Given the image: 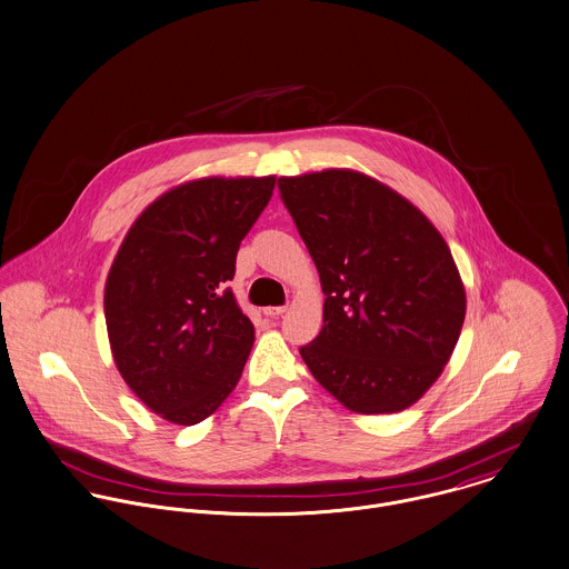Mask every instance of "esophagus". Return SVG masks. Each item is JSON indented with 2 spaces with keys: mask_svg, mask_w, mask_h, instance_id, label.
<instances>
[{
  "mask_svg": "<svg viewBox=\"0 0 569 569\" xmlns=\"http://www.w3.org/2000/svg\"><path fill=\"white\" fill-rule=\"evenodd\" d=\"M288 308L286 306H272V308H263V315L268 318H277V316L283 315Z\"/></svg>",
  "mask_w": 569,
  "mask_h": 569,
  "instance_id": "esophagus-1",
  "label": "esophagus"
}]
</instances>
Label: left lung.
Here are the masks:
<instances>
[{
	"label": "left lung",
	"mask_w": 569,
	"mask_h": 569,
	"mask_svg": "<svg viewBox=\"0 0 569 569\" xmlns=\"http://www.w3.org/2000/svg\"><path fill=\"white\" fill-rule=\"evenodd\" d=\"M277 186L325 292L322 329L301 358L345 408L406 410L441 376L465 320V288L441 233L360 172L281 177Z\"/></svg>",
	"instance_id": "8db88e82"
}]
</instances>
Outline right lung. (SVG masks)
Here are the masks:
<instances>
[{
    "label": "right lung",
    "instance_id": "add662e5",
    "mask_svg": "<svg viewBox=\"0 0 569 569\" xmlns=\"http://www.w3.org/2000/svg\"><path fill=\"white\" fill-rule=\"evenodd\" d=\"M274 177L198 179L134 220L113 259L104 316L118 371L163 419L193 426L240 381L254 340L227 281Z\"/></svg>",
    "mask_w": 569,
    "mask_h": 569
}]
</instances>
